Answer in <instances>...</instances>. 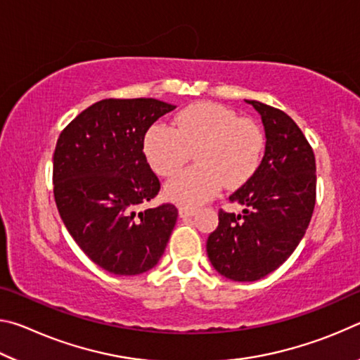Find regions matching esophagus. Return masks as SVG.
Here are the masks:
<instances>
[{
    "instance_id": "obj_1",
    "label": "esophagus",
    "mask_w": 360,
    "mask_h": 360,
    "mask_svg": "<svg viewBox=\"0 0 360 360\" xmlns=\"http://www.w3.org/2000/svg\"><path fill=\"white\" fill-rule=\"evenodd\" d=\"M195 208H191V206H179V216L181 217H191L195 214Z\"/></svg>"
}]
</instances>
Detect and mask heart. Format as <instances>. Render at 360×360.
Listing matches in <instances>:
<instances>
[{
	"label": "heart",
	"instance_id": "obj_1",
	"mask_svg": "<svg viewBox=\"0 0 360 360\" xmlns=\"http://www.w3.org/2000/svg\"><path fill=\"white\" fill-rule=\"evenodd\" d=\"M265 135L251 119H240L230 108L211 101L195 103L174 119V129L154 124L146 131L143 149L157 174L172 176L195 152L197 167L168 181L167 197L195 206L214 197L222 184L238 187L260 165Z\"/></svg>",
	"mask_w": 360,
	"mask_h": 360
}]
</instances>
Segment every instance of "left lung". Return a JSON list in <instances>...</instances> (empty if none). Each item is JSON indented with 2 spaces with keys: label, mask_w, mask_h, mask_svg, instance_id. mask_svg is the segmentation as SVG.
<instances>
[{
  "label": "left lung",
  "mask_w": 360,
  "mask_h": 360,
  "mask_svg": "<svg viewBox=\"0 0 360 360\" xmlns=\"http://www.w3.org/2000/svg\"><path fill=\"white\" fill-rule=\"evenodd\" d=\"M265 127V155L231 193L241 214L219 211L206 241L212 266L233 281H257L283 265L302 241L316 203V160L303 131L281 109L246 100Z\"/></svg>",
  "instance_id": "8db88e82"
}]
</instances>
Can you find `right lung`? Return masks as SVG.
Returning a JSON list of instances; mask_svg holds the SVG:
<instances>
[{"label": "right lung", "mask_w": 360, "mask_h": 360, "mask_svg": "<svg viewBox=\"0 0 360 360\" xmlns=\"http://www.w3.org/2000/svg\"><path fill=\"white\" fill-rule=\"evenodd\" d=\"M176 106L106 98L72 119L53 152V197L72 240L114 275L150 270L178 219L173 203L139 211L160 191L143 152L146 131Z\"/></svg>", "instance_id": "right-lung-1"}]
</instances>
